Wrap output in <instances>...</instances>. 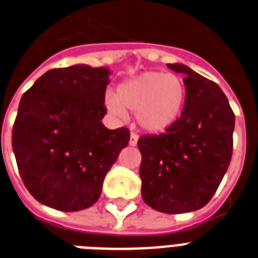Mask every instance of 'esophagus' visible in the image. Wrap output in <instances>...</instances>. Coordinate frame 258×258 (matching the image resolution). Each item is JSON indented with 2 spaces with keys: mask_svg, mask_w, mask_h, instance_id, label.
<instances>
[{
  "mask_svg": "<svg viewBox=\"0 0 258 258\" xmlns=\"http://www.w3.org/2000/svg\"><path fill=\"white\" fill-rule=\"evenodd\" d=\"M138 143V134L131 133V136H130V146H136Z\"/></svg>",
  "mask_w": 258,
  "mask_h": 258,
  "instance_id": "1",
  "label": "esophagus"
}]
</instances>
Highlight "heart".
Returning a JSON list of instances; mask_svg holds the SVG:
<instances>
[{"instance_id": "obj_1", "label": "heart", "mask_w": 258, "mask_h": 258, "mask_svg": "<svg viewBox=\"0 0 258 258\" xmlns=\"http://www.w3.org/2000/svg\"><path fill=\"white\" fill-rule=\"evenodd\" d=\"M185 95V85L179 75L146 71L120 83L116 98L111 94L106 96V106L116 116H124V110L135 112L142 128L162 133L179 119Z\"/></svg>"}]
</instances>
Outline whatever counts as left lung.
<instances>
[{"mask_svg": "<svg viewBox=\"0 0 258 258\" xmlns=\"http://www.w3.org/2000/svg\"><path fill=\"white\" fill-rule=\"evenodd\" d=\"M167 66L184 74L185 103L164 133L138 140L142 198L159 212L185 213L208 204L227 172L234 114L215 82L185 64Z\"/></svg>", "mask_w": 258, "mask_h": 258, "instance_id": "1", "label": "left lung"}]
</instances>
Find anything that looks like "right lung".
<instances>
[{
	"label": "right lung",
	"instance_id": "obj_1",
	"mask_svg": "<svg viewBox=\"0 0 258 258\" xmlns=\"http://www.w3.org/2000/svg\"><path fill=\"white\" fill-rule=\"evenodd\" d=\"M110 71L75 64L51 69L22 95L12 146L31 196L62 212L95 204L130 130H108L104 95Z\"/></svg>",
	"mask_w": 258,
	"mask_h": 258
}]
</instances>
